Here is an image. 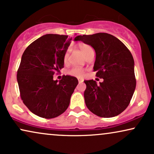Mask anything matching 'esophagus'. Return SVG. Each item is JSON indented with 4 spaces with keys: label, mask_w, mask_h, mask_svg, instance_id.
<instances>
[{
    "label": "esophagus",
    "mask_w": 154,
    "mask_h": 154,
    "mask_svg": "<svg viewBox=\"0 0 154 154\" xmlns=\"http://www.w3.org/2000/svg\"><path fill=\"white\" fill-rule=\"evenodd\" d=\"M78 82H79V83H82V82H83V80L81 79H78Z\"/></svg>",
    "instance_id": "esophagus-1"
}]
</instances>
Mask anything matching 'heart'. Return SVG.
<instances>
[{"instance_id": "1", "label": "heart", "mask_w": 154, "mask_h": 154, "mask_svg": "<svg viewBox=\"0 0 154 154\" xmlns=\"http://www.w3.org/2000/svg\"><path fill=\"white\" fill-rule=\"evenodd\" d=\"M79 48L80 49L82 52L84 54V56H85V58L87 57L88 55H89L90 53L94 52L93 48L91 46H89V44H85V43H82L79 45ZM69 55V51L67 50L66 52H65L64 55V58H63V60H64L65 63H66L67 61V59H68ZM67 74L69 75L74 76V77H82L84 75H85V69L83 68H81V67H74L70 69H69L67 71Z\"/></svg>"}]
</instances>
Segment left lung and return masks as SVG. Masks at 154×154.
<instances>
[{
    "label": "left lung",
    "instance_id": "1",
    "mask_svg": "<svg viewBox=\"0 0 154 154\" xmlns=\"http://www.w3.org/2000/svg\"><path fill=\"white\" fill-rule=\"evenodd\" d=\"M75 41H82L94 48V71L97 72L96 77L103 79L99 85L94 79L84 81L88 109L102 118L120 114L130 104L136 87L132 53L121 41L107 33L77 36Z\"/></svg>",
    "mask_w": 154,
    "mask_h": 154
}]
</instances>
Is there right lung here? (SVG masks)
<instances>
[{"mask_svg": "<svg viewBox=\"0 0 154 154\" xmlns=\"http://www.w3.org/2000/svg\"><path fill=\"white\" fill-rule=\"evenodd\" d=\"M68 36L48 34L32 42L24 51L17 70L20 96L36 116L58 117L68 108L78 80L64 75L53 80V75L64 67V55L69 46Z\"/></svg>", "mask_w": 154, "mask_h": 154, "instance_id": "1", "label": "right lung"}]
</instances>
